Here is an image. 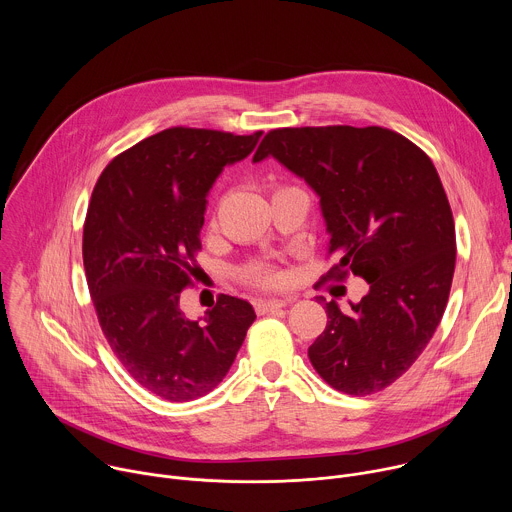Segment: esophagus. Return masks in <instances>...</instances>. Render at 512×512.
<instances>
[{"instance_id":"1","label":"esophagus","mask_w":512,"mask_h":512,"mask_svg":"<svg viewBox=\"0 0 512 512\" xmlns=\"http://www.w3.org/2000/svg\"><path fill=\"white\" fill-rule=\"evenodd\" d=\"M294 300H259L255 304V310L259 314H267V312H273V310H279V308H287Z\"/></svg>"}]
</instances>
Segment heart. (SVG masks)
I'll use <instances>...</instances> for the list:
<instances>
[{
	"label": "heart",
	"instance_id": "b5f03b06",
	"mask_svg": "<svg viewBox=\"0 0 512 512\" xmlns=\"http://www.w3.org/2000/svg\"><path fill=\"white\" fill-rule=\"evenodd\" d=\"M247 279L253 281V283H259V285H275L279 281V275L275 271H271V269L255 267V269H249Z\"/></svg>",
	"mask_w": 512,
	"mask_h": 512
}]
</instances>
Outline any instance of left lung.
<instances>
[{
    "label": "left lung",
    "instance_id": "1",
    "mask_svg": "<svg viewBox=\"0 0 512 512\" xmlns=\"http://www.w3.org/2000/svg\"><path fill=\"white\" fill-rule=\"evenodd\" d=\"M275 158L320 196L340 261L371 289L350 312L324 302L328 324L308 348L336 391L364 397L395 383L440 324L456 267L454 216L433 162L385 127L271 129L253 162Z\"/></svg>",
    "mask_w": 512,
    "mask_h": 512
}]
</instances>
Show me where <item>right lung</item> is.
<instances>
[{"label": "right lung", "instance_id": "obj_1", "mask_svg": "<svg viewBox=\"0 0 512 512\" xmlns=\"http://www.w3.org/2000/svg\"><path fill=\"white\" fill-rule=\"evenodd\" d=\"M259 137L170 127L113 158L95 184L83 229L93 306L123 369L166 401L221 383L257 318L249 302L221 294L190 320L180 294L196 273L208 190Z\"/></svg>", "mask_w": 512, "mask_h": 512}]
</instances>
